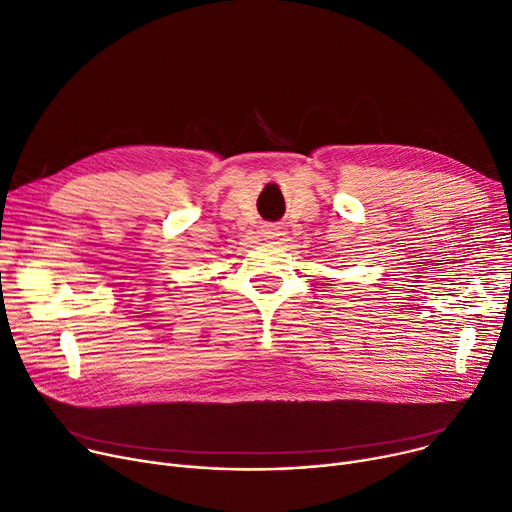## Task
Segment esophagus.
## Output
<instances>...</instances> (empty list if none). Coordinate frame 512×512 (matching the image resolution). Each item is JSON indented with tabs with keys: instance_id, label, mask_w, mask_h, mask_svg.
<instances>
[{
	"instance_id": "1",
	"label": "esophagus",
	"mask_w": 512,
	"mask_h": 512,
	"mask_svg": "<svg viewBox=\"0 0 512 512\" xmlns=\"http://www.w3.org/2000/svg\"><path fill=\"white\" fill-rule=\"evenodd\" d=\"M263 235H265L267 239H275V237H280V228H277L275 224H267V226L263 228Z\"/></svg>"
}]
</instances>
